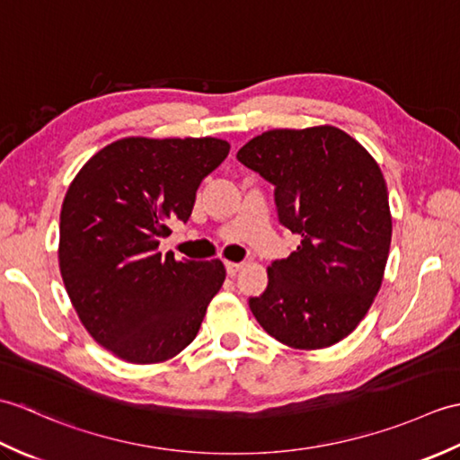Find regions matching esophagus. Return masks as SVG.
<instances>
[{"instance_id":"esophagus-1","label":"esophagus","mask_w":460,"mask_h":460,"mask_svg":"<svg viewBox=\"0 0 460 460\" xmlns=\"http://www.w3.org/2000/svg\"><path fill=\"white\" fill-rule=\"evenodd\" d=\"M225 269H227V275L229 277H235L237 272L243 269V262H225Z\"/></svg>"}]
</instances>
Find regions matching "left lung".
<instances>
[{
  "instance_id": "1",
  "label": "left lung",
  "mask_w": 460,
  "mask_h": 460,
  "mask_svg": "<svg viewBox=\"0 0 460 460\" xmlns=\"http://www.w3.org/2000/svg\"><path fill=\"white\" fill-rule=\"evenodd\" d=\"M275 185L280 223L300 235L249 298L262 330L295 349L334 346L356 330L379 292L392 211L377 162L336 126L267 130L237 152Z\"/></svg>"
}]
</instances>
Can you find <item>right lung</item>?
<instances>
[{
	"instance_id": "right-lung-1",
	"label": "right lung",
	"mask_w": 460,
	"mask_h": 460,
	"mask_svg": "<svg viewBox=\"0 0 460 460\" xmlns=\"http://www.w3.org/2000/svg\"><path fill=\"white\" fill-rule=\"evenodd\" d=\"M229 142L130 138L104 146L75 175L58 225V269L86 332L116 358L160 364L198 336L225 267L162 257L160 237L188 221L201 180Z\"/></svg>"
}]
</instances>
